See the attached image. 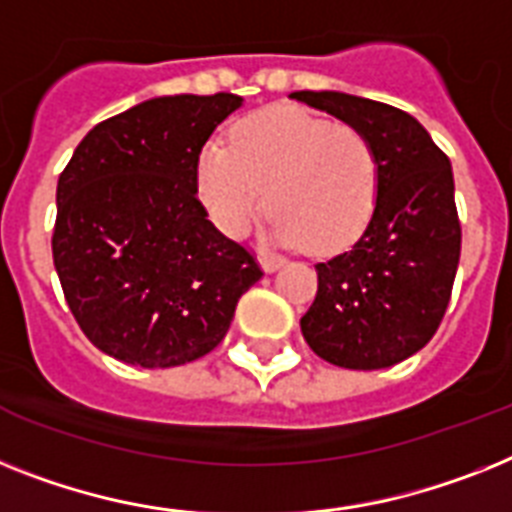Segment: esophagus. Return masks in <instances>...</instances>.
I'll use <instances>...</instances> for the list:
<instances>
[{
    "mask_svg": "<svg viewBox=\"0 0 512 512\" xmlns=\"http://www.w3.org/2000/svg\"><path fill=\"white\" fill-rule=\"evenodd\" d=\"M259 264L264 272H277L282 266V259L280 256H259Z\"/></svg>",
    "mask_w": 512,
    "mask_h": 512,
    "instance_id": "1",
    "label": "esophagus"
}]
</instances>
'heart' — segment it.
Here are the masks:
<instances>
[{"label":"heart","mask_w":512,"mask_h":512,"mask_svg":"<svg viewBox=\"0 0 512 512\" xmlns=\"http://www.w3.org/2000/svg\"><path fill=\"white\" fill-rule=\"evenodd\" d=\"M198 196L219 230L240 238L264 206L277 246L332 253L361 235L379 193L377 151L353 125L301 109H261L209 141L196 164Z\"/></svg>","instance_id":"1"}]
</instances>
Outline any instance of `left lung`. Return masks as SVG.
<instances>
[{"label": "left lung", "instance_id": "8db88e82", "mask_svg": "<svg viewBox=\"0 0 512 512\" xmlns=\"http://www.w3.org/2000/svg\"><path fill=\"white\" fill-rule=\"evenodd\" d=\"M290 99L366 133L379 159L371 219L348 251L316 264L319 290L301 332L316 356L342 369L395 366L432 340L453 293L460 222L450 159L398 107L340 91Z\"/></svg>", "mask_w": 512, "mask_h": 512}]
</instances>
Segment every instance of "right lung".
<instances>
[{"label": "right lung", "mask_w": 512, "mask_h": 512, "mask_svg": "<svg viewBox=\"0 0 512 512\" xmlns=\"http://www.w3.org/2000/svg\"><path fill=\"white\" fill-rule=\"evenodd\" d=\"M243 99L159 96L99 122L59 175L52 253L96 348L141 369L206 356L261 280L198 201V154Z\"/></svg>", "instance_id": "add662e5"}]
</instances>
